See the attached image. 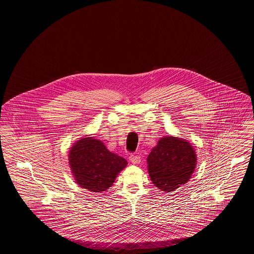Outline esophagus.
<instances>
[{"instance_id": "obj_1", "label": "esophagus", "mask_w": 254, "mask_h": 254, "mask_svg": "<svg viewBox=\"0 0 254 254\" xmlns=\"http://www.w3.org/2000/svg\"><path fill=\"white\" fill-rule=\"evenodd\" d=\"M129 161L134 165H136V164H139L141 162V157L138 156V155H130L129 156Z\"/></svg>"}]
</instances>
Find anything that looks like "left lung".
<instances>
[{"label":"left lung","mask_w":254,"mask_h":254,"mask_svg":"<svg viewBox=\"0 0 254 254\" xmlns=\"http://www.w3.org/2000/svg\"><path fill=\"white\" fill-rule=\"evenodd\" d=\"M197 157L188 141L165 136L158 141L147 157V169L152 183L159 190L171 192L190 180Z\"/></svg>","instance_id":"left-lung-1"}]
</instances>
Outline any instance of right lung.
I'll list each match as a JSON object with an SVG mask.
<instances>
[{
  "mask_svg": "<svg viewBox=\"0 0 254 254\" xmlns=\"http://www.w3.org/2000/svg\"><path fill=\"white\" fill-rule=\"evenodd\" d=\"M68 161L76 183L92 192L107 190L127 165L125 158L110 152L93 137L78 140L69 150Z\"/></svg>",
  "mask_w": 254,
  "mask_h": 254,
  "instance_id": "right-lung-1",
  "label": "right lung"
}]
</instances>
